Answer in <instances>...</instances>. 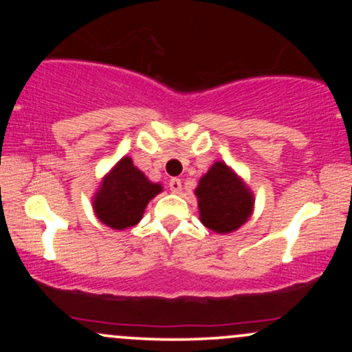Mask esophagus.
Masks as SVG:
<instances>
[{
	"label": "esophagus",
	"mask_w": 352,
	"mask_h": 352,
	"mask_svg": "<svg viewBox=\"0 0 352 352\" xmlns=\"http://www.w3.org/2000/svg\"><path fill=\"white\" fill-rule=\"evenodd\" d=\"M168 187H170V190L173 193H180L182 192V182L180 179H172L170 182H168Z\"/></svg>",
	"instance_id": "1"
}]
</instances>
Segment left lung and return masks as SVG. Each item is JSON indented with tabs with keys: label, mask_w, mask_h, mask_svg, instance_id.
<instances>
[{
	"label": "left lung",
	"mask_w": 352,
	"mask_h": 352,
	"mask_svg": "<svg viewBox=\"0 0 352 352\" xmlns=\"http://www.w3.org/2000/svg\"><path fill=\"white\" fill-rule=\"evenodd\" d=\"M200 220L217 233L240 228L252 215L253 195L223 162H215L195 190Z\"/></svg>",
	"instance_id": "1"
}]
</instances>
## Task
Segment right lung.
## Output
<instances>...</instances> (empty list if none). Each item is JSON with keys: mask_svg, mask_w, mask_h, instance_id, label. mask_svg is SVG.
<instances>
[{"mask_svg": "<svg viewBox=\"0 0 352 352\" xmlns=\"http://www.w3.org/2000/svg\"><path fill=\"white\" fill-rule=\"evenodd\" d=\"M160 190L162 187L159 184H152L134 167L131 157H124L102 180L94 199L96 215L114 230L134 227L142 218L148 201Z\"/></svg>", "mask_w": 352, "mask_h": 352, "instance_id": "obj_1", "label": "right lung"}]
</instances>
